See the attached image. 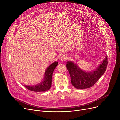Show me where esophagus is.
<instances>
[{"label":"esophagus","mask_w":120,"mask_h":120,"mask_svg":"<svg viewBox=\"0 0 120 120\" xmlns=\"http://www.w3.org/2000/svg\"><path fill=\"white\" fill-rule=\"evenodd\" d=\"M67 58H68V57L66 56H65V55H63L60 58V60L62 62L63 61H66V60H67Z\"/></svg>","instance_id":"esophagus-1"}]
</instances>
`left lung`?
I'll list each match as a JSON object with an SVG mask.
<instances>
[{
  "label": "left lung",
  "instance_id": "8db88e82",
  "mask_svg": "<svg viewBox=\"0 0 120 120\" xmlns=\"http://www.w3.org/2000/svg\"><path fill=\"white\" fill-rule=\"evenodd\" d=\"M66 67L70 74L72 85L77 89H86L93 86L104 74L108 65V58L106 56L98 67L90 72L82 70L72 61H68Z\"/></svg>",
  "mask_w": 120,
  "mask_h": 120
}]
</instances>
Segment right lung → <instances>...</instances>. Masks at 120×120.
Returning <instances> with one entry per match:
<instances>
[{
    "label": "right lung",
    "instance_id": "add662e5",
    "mask_svg": "<svg viewBox=\"0 0 120 120\" xmlns=\"http://www.w3.org/2000/svg\"><path fill=\"white\" fill-rule=\"evenodd\" d=\"M58 64V62L55 61L48 67L45 72L43 81L33 86L24 85V86L29 90L34 92H45L49 90L52 86L53 72Z\"/></svg>",
    "mask_w": 120,
    "mask_h": 120
}]
</instances>
